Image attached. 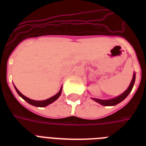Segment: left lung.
Masks as SVG:
<instances>
[{
  "label": "left lung",
  "instance_id": "left-lung-1",
  "mask_svg": "<svg viewBox=\"0 0 146 146\" xmlns=\"http://www.w3.org/2000/svg\"><path fill=\"white\" fill-rule=\"evenodd\" d=\"M135 80H136V73H134L133 76V79H132V81L129 84L128 89L126 90V91L122 93L120 96H117L115 98H113V99H109V100H102V99H98V98H92V99L95 101V102L99 103L102 105H104V106H113V105H116V104H119L120 102H121L123 100H124L128 96L130 92L132 91L133 89V87L134 82H135Z\"/></svg>",
  "mask_w": 146,
  "mask_h": 146
}]
</instances>
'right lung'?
Here are the masks:
<instances>
[{"mask_svg": "<svg viewBox=\"0 0 146 146\" xmlns=\"http://www.w3.org/2000/svg\"><path fill=\"white\" fill-rule=\"evenodd\" d=\"M15 87V86H14ZM15 89H16V91L18 94H19V96H20L21 98H23L26 102H27L29 104H32L33 106H35V107H45V106H48V104H51L52 102H54V101L58 98L60 96V94H61V92H62V87L60 88V91L58 92V93L56 94L55 96H54L53 97H50V98L48 99H46V100H44V101H35V100H33V99H30V98H29L26 97L25 96H23V94L20 92L18 90V89L15 87Z\"/></svg>", "mask_w": 146, "mask_h": 146, "instance_id": "right-lung-1", "label": "right lung"}]
</instances>
